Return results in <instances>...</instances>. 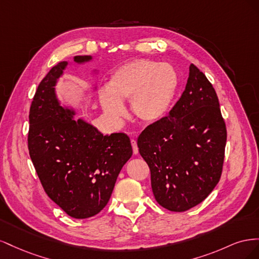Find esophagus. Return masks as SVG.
Segmentation results:
<instances>
[{
    "instance_id": "34e87169",
    "label": "esophagus",
    "mask_w": 259,
    "mask_h": 259,
    "mask_svg": "<svg viewBox=\"0 0 259 259\" xmlns=\"http://www.w3.org/2000/svg\"><path fill=\"white\" fill-rule=\"evenodd\" d=\"M131 144H132V147H133V152H134V154H137V153H138L137 142H136L135 139H132V140H131Z\"/></svg>"
}]
</instances>
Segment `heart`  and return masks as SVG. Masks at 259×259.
<instances>
[{
  "label": "heart",
  "instance_id": "1",
  "mask_svg": "<svg viewBox=\"0 0 259 259\" xmlns=\"http://www.w3.org/2000/svg\"><path fill=\"white\" fill-rule=\"evenodd\" d=\"M178 89V74L168 64L136 59L116 68L108 88L100 91V103L107 114L119 119L125 114L123 101H131L138 120L153 123L166 115Z\"/></svg>",
  "mask_w": 259,
  "mask_h": 259
}]
</instances>
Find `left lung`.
<instances>
[{
	"label": "left lung",
	"mask_w": 259,
	"mask_h": 259,
	"mask_svg": "<svg viewBox=\"0 0 259 259\" xmlns=\"http://www.w3.org/2000/svg\"><path fill=\"white\" fill-rule=\"evenodd\" d=\"M226 142L217 94L191 64L186 90L169 114L137 139L156 202L168 210L185 211L204 201L222 177Z\"/></svg>",
	"instance_id": "obj_1"
}]
</instances>
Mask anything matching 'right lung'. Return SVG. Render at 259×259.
<instances>
[{"label": "right lung", "instance_id": "right-lung-1", "mask_svg": "<svg viewBox=\"0 0 259 259\" xmlns=\"http://www.w3.org/2000/svg\"><path fill=\"white\" fill-rule=\"evenodd\" d=\"M90 56H75L84 62ZM67 62L38 84L29 112L28 149L46 194L73 218L98 214L111 197L121 168L133 154L124 133L103 135L57 103L54 85Z\"/></svg>", "mask_w": 259, "mask_h": 259}]
</instances>
